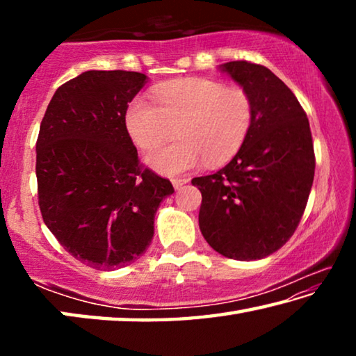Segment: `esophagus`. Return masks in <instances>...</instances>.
<instances>
[{
  "mask_svg": "<svg viewBox=\"0 0 356 356\" xmlns=\"http://www.w3.org/2000/svg\"><path fill=\"white\" fill-rule=\"evenodd\" d=\"M190 182V179L188 177H180V179H172V185H174V188L176 190H179V188H182V185H185V184H188Z\"/></svg>",
  "mask_w": 356,
  "mask_h": 356,
  "instance_id": "1",
  "label": "esophagus"
}]
</instances>
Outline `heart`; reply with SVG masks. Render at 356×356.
Segmentation results:
<instances>
[{
  "label": "heart",
  "instance_id": "obj_1",
  "mask_svg": "<svg viewBox=\"0 0 356 356\" xmlns=\"http://www.w3.org/2000/svg\"><path fill=\"white\" fill-rule=\"evenodd\" d=\"M155 104L136 95L125 111V129L138 147L150 150L177 129L168 146L146 156L149 166L165 176H177L201 161L221 165L231 160L250 135L254 104L250 92L209 78H185L155 92Z\"/></svg>",
  "mask_w": 356,
  "mask_h": 356
}]
</instances>
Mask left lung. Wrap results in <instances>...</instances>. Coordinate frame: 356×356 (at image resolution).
I'll return each mask as SVG.
<instances>
[{"label": "left lung", "mask_w": 356, "mask_h": 356, "mask_svg": "<svg viewBox=\"0 0 356 356\" xmlns=\"http://www.w3.org/2000/svg\"><path fill=\"white\" fill-rule=\"evenodd\" d=\"M220 69L250 92L254 120L237 155L191 184L202 195L207 243L229 259L256 261L293 236L314 180V144L305 110L272 70L248 61Z\"/></svg>", "instance_id": "8db88e82"}]
</instances>
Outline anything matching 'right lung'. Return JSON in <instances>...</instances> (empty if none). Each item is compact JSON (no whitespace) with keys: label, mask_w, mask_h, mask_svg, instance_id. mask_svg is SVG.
Masks as SVG:
<instances>
[{"label":"right lung","mask_w":356,"mask_h":356,"mask_svg":"<svg viewBox=\"0 0 356 356\" xmlns=\"http://www.w3.org/2000/svg\"><path fill=\"white\" fill-rule=\"evenodd\" d=\"M147 76L88 70L56 89L35 143L42 218L63 248L95 270L136 261L172 184L138 160L125 111Z\"/></svg>","instance_id":"add662e5"}]
</instances>
